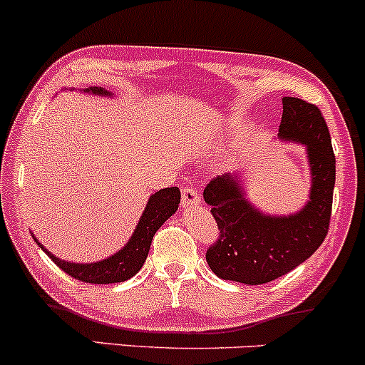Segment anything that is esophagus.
I'll use <instances>...</instances> for the list:
<instances>
[{"label": "esophagus", "instance_id": "esophagus-1", "mask_svg": "<svg viewBox=\"0 0 365 365\" xmlns=\"http://www.w3.org/2000/svg\"><path fill=\"white\" fill-rule=\"evenodd\" d=\"M199 204V192L194 187L187 185L182 189V206L183 207H194Z\"/></svg>", "mask_w": 365, "mask_h": 365}]
</instances>
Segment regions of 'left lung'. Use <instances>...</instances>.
Instances as JSON below:
<instances>
[{"mask_svg": "<svg viewBox=\"0 0 365 365\" xmlns=\"http://www.w3.org/2000/svg\"><path fill=\"white\" fill-rule=\"evenodd\" d=\"M280 138L305 143L312 168L310 201L293 216H265L256 211L232 175L216 176L204 189L218 239L207 247L206 262L218 277L267 284L282 277L319 250L329 230L336 158L326 119L307 100L284 97Z\"/></svg>", "mask_w": 365, "mask_h": 365, "instance_id": "1", "label": "left lung"}]
</instances>
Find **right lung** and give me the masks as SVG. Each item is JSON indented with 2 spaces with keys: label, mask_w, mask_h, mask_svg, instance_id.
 <instances>
[{
  "label": "right lung",
  "mask_w": 365,
  "mask_h": 365,
  "mask_svg": "<svg viewBox=\"0 0 365 365\" xmlns=\"http://www.w3.org/2000/svg\"><path fill=\"white\" fill-rule=\"evenodd\" d=\"M88 91L97 95H106L107 91L103 88H90ZM180 204V190L178 187H168V189H161L155 194L150 195L149 202H147L145 211H143L142 218H140L135 234L131 235L130 242L118 251L110 258L103 259V262L97 263H69L58 259L57 256L48 253L45 247L41 250L53 259V263L58 268H62L66 274L71 277L83 280V282L90 284H112V282H123L133 277L138 274L140 268L145 263L147 255H149L150 242L154 239V234L158 228L170 218L171 215L178 210ZM36 241V239H34ZM39 244V242H38Z\"/></svg>",
  "instance_id": "1"
}]
</instances>
